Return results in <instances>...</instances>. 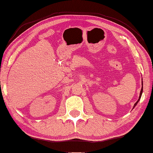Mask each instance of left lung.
Segmentation results:
<instances>
[{
    "instance_id": "obj_1",
    "label": "left lung",
    "mask_w": 153,
    "mask_h": 153,
    "mask_svg": "<svg viewBox=\"0 0 153 153\" xmlns=\"http://www.w3.org/2000/svg\"><path fill=\"white\" fill-rule=\"evenodd\" d=\"M142 94H143V81H142V88H141V90H140V96H139V98H138V100L137 101H136V102L135 103V104H134V108H134L136 106V105L138 104V102H139V100H140V98H141Z\"/></svg>"
}]
</instances>
